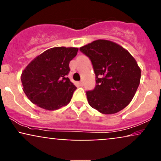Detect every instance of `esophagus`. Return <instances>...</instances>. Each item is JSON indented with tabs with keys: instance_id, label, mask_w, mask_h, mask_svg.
Here are the masks:
<instances>
[{
	"instance_id": "1",
	"label": "esophagus",
	"mask_w": 161,
	"mask_h": 161,
	"mask_svg": "<svg viewBox=\"0 0 161 161\" xmlns=\"http://www.w3.org/2000/svg\"><path fill=\"white\" fill-rule=\"evenodd\" d=\"M79 86H83V85H84V82H83L82 81H81V82H79Z\"/></svg>"
}]
</instances>
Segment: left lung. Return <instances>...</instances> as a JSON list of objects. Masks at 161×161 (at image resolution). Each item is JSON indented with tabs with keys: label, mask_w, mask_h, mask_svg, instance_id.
Returning <instances> with one entry per match:
<instances>
[{
	"label": "left lung",
	"mask_w": 161,
	"mask_h": 161,
	"mask_svg": "<svg viewBox=\"0 0 161 161\" xmlns=\"http://www.w3.org/2000/svg\"><path fill=\"white\" fill-rule=\"evenodd\" d=\"M89 57L95 74V88L87 91L88 104L104 114L120 111L131 102L140 83L141 69L128 51L108 40L79 48Z\"/></svg>",
	"instance_id": "1"
}]
</instances>
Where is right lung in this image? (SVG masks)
I'll use <instances>...</instances> for the list:
<instances>
[{
	"instance_id": "1",
	"label": "right lung",
	"mask_w": 161,
	"mask_h": 161,
	"mask_svg": "<svg viewBox=\"0 0 161 161\" xmlns=\"http://www.w3.org/2000/svg\"><path fill=\"white\" fill-rule=\"evenodd\" d=\"M77 47H57L41 53L21 75L23 92L33 104L55 110L69 103L76 87L67 77Z\"/></svg>"
}]
</instances>
